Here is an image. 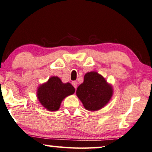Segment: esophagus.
Here are the masks:
<instances>
[{
  "mask_svg": "<svg viewBox=\"0 0 152 152\" xmlns=\"http://www.w3.org/2000/svg\"><path fill=\"white\" fill-rule=\"evenodd\" d=\"M72 85H73V86L75 88H77V81H72L71 82Z\"/></svg>",
  "mask_w": 152,
  "mask_h": 152,
  "instance_id": "obj_1",
  "label": "esophagus"
}]
</instances>
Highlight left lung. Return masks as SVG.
Here are the masks:
<instances>
[{
  "mask_svg": "<svg viewBox=\"0 0 152 152\" xmlns=\"http://www.w3.org/2000/svg\"><path fill=\"white\" fill-rule=\"evenodd\" d=\"M76 94L86 109L95 111L108 102L113 96V88L100 75L89 72L85 75L83 83L77 89Z\"/></svg>",
  "mask_w": 152,
  "mask_h": 152,
  "instance_id": "1",
  "label": "left lung"
}]
</instances>
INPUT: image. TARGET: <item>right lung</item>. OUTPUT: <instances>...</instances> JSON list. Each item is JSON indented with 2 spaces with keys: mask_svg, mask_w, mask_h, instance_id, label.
<instances>
[{
  "mask_svg": "<svg viewBox=\"0 0 152 152\" xmlns=\"http://www.w3.org/2000/svg\"><path fill=\"white\" fill-rule=\"evenodd\" d=\"M75 89L71 83H63L57 77H52L47 83L40 86L38 98L44 108L50 111L58 110L65 97L74 94Z\"/></svg>",
  "mask_w": 152,
  "mask_h": 152,
  "instance_id": "obj_1",
  "label": "right lung"
}]
</instances>
